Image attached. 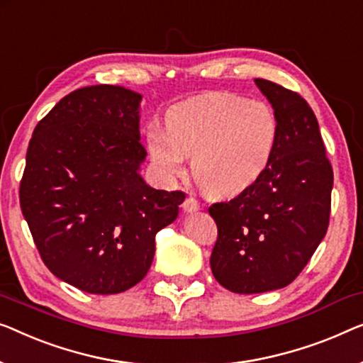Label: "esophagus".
Masks as SVG:
<instances>
[{"instance_id":"34e87169","label":"esophagus","mask_w":363,"mask_h":363,"mask_svg":"<svg viewBox=\"0 0 363 363\" xmlns=\"http://www.w3.org/2000/svg\"><path fill=\"white\" fill-rule=\"evenodd\" d=\"M182 206H183V211H185V213H194V211H198V209H199V203H198L196 198L188 196L185 201H183Z\"/></svg>"}]
</instances>
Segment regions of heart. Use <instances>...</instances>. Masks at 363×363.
I'll list each match as a JSON object with an SVG mask.
<instances>
[{
    "label": "heart",
    "mask_w": 363,
    "mask_h": 363,
    "mask_svg": "<svg viewBox=\"0 0 363 363\" xmlns=\"http://www.w3.org/2000/svg\"><path fill=\"white\" fill-rule=\"evenodd\" d=\"M167 134L147 133L150 159L165 178L185 170V157L199 188L229 198L264 175L280 139V121L270 104L230 93H208L169 109Z\"/></svg>",
    "instance_id": "heart-1"
}]
</instances>
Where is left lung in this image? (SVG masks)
<instances>
[{"label": "left lung", "instance_id": "1", "mask_svg": "<svg viewBox=\"0 0 363 363\" xmlns=\"http://www.w3.org/2000/svg\"><path fill=\"white\" fill-rule=\"evenodd\" d=\"M255 83L280 121L275 155L254 185L208 209L218 225L213 275L240 295L278 290L301 273L328 233L334 183L306 99L264 78Z\"/></svg>", "mask_w": 363, "mask_h": 363}]
</instances>
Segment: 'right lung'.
<instances>
[{
  "label": "right lung",
  "mask_w": 363,
  "mask_h": 363,
  "mask_svg": "<svg viewBox=\"0 0 363 363\" xmlns=\"http://www.w3.org/2000/svg\"><path fill=\"white\" fill-rule=\"evenodd\" d=\"M140 94L94 85L72 91L35 125L19 203L39 255L57 278L93 295L143 280L155 234L178 216L183 191L139 175Z\"/></svg>",
  "instance_id": "obj_1"
}]
</instances>
